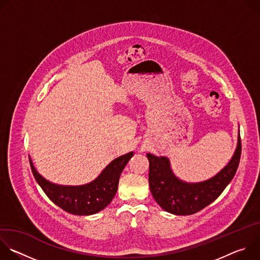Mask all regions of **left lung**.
Listing matches in <instances>:
<instances>
[{
  "instance_id": "left-lung-1",
  "label": "left lung",
  "mask_w": 260,
  "mask_h": 260,
  "mask_svg": "<svg viewBox=\"0 0 260 260\" xmlns=\"http://www.w3.org/2000/svg\"><path fill=\"white\" fill-rule=\"evenodd\" d=\"M241 137L229 164L214 177L196 183L179 179L171 168L170 159L147 153L149 160V186L156 203L174 215H191L213 203L233 180L241 158Z\"/></svg>"
}]
</instances>
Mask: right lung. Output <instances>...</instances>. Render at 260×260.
<instances>
[{"mask_svg":"<svg viewBox=\"0 0 260 260\" xmlns=\"http://www.w3.org/2000/svg\"><path fill=\"white\" fill-rule=\"evenodd\" d=\"M134 152L111 161L91 182L84 185H58L46 180L37 171L29 158L31 172L45 194L59 208L74 215H92L104 210L116 194L120 175Z\"/></svg>","mask_w":260,"mask_h":260,"instance_id":"obj_1","label":"right lung"}]
</instances>
